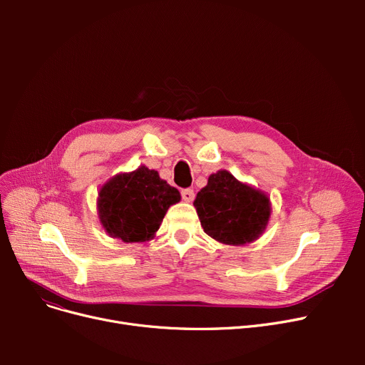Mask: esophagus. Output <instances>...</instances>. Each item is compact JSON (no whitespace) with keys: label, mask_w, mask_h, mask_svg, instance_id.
<instances>
[{"label":"esophagus","mask_w":365,"mask_h":365,"mask_svg":"<svg viewBox=\"0 0 365 365\" xmlns=\"http://www.w3.org/2000/svg\"><path fill=\"white\" fill-rule=\"evenodd\" d=\"M195 198V194H194V189H182V200L186 201V202H192Z\"/></svg>","instance_id":"1"}]
</instances>
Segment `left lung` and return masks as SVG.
<instances>
[{"label": "left lung", "mask_w": 365, "mask_h": 365, "mask_svg": "<svg viewBox=\"0 0 365 365\" xmlns=\"http://www.w3.org/2000/svg\"><path fill=\"white\" fill-rule=\"evenodd\" d=\"M204 232L227 245L257 240L271 217V201L262 190L219 170L194 201Z\"/></svg>", "instance_id": "left-lung-1"}]
</instances>
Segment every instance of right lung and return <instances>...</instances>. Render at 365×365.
I'll list each match as a JSON object with an SVG mask.
<instances>
[{
    "mask_svg": "<svg viewBox=\"0 0 365 365\" xmlns=\"http://www.w3.org/2000/svg\"><path fill=\"white\" fill-rule=\"evenodd\" d=\"M180 192L163 180L158 171L140 165L109 179L98 198V213L105 231L124 242H145L155 237L170 205Z\"/></svg>",
    "mask_w": 365,
    "mask_h": 365,
    "instance_id": "obj_1",
    "label": "right lung"
}]
</instances>
